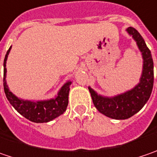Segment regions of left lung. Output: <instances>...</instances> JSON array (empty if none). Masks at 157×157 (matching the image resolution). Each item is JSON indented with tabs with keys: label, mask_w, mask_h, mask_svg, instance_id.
<instances>
[{
	"label": "left lung",
	"mask_w": 157,
	"mask_h": 157,
	"mask_svg": "<svg viewBox=\"0 0 157 157\" xmlns=\"http://www.w3.org/2000/svg\"><path fill=\"white\" fill-rule=\"evenodd\" d=\"M126 31L137 42L143 57V71L140 83L132 90L111 98L98 95L88 87L95 108L101 114L114 119H127L140 111L148 101L153 89L154 63L151 52L135 28L128 27Z\"/></svg>",
	"instance_id": "left-lung-1"
}]
</instances>
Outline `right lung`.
Listing matches in <instances>:
<instances>
[{
    "mask_svg": "<svg viewBox=\"0 0 157 157\" xmlns=\"http://www.w3.org/2000/svg\"><path fill=\"white\" fill-rule=\"evenodd\" d=\"M10 48H10V49L8 50L5 56L3 63L4 92L10 103L23 117H25L30 121L34 122V123H47L59 117L60 115L63 114L68 106V96H69L70 86L71 84V81H68L62 86L61 90L59 91L58 95L56 99L36 101V102L18 99L9 90L5 78H6V72H7L6 61H7L8 55L10 51Z\"/></svg>",
    "mask_w": 157,
    "mask_h": 157,
    "instance_id": "obj_1",
    "label": "right lung"
}]
</instances>
